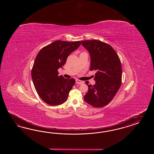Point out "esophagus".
Returning <instances> with one entry per match:
<instances>
[{
    "mask_svg": "<svg viewBox=\"0 0 154 154\" xmlns=\"http://www.w3.org/2000/svg\"><path fill=\"white\" fill-rule=\"evenodd\" d=\"M75 83L77 84H79V85H82V84H84V81H80L79 79H75Z\"/></svg>",
    "mask_w": 154,
    "mask_h": 154,
    "instance_id": "esophagus-1",
    "label": "esophagus"
}]
</instances>
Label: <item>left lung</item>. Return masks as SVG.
Returning <instances> with one entry per match:
<instances>
[{"label": "left lung", "mask_w": 154, "mask_h": 154, "mask_svg": "<svg viewBox=\"0 0 154 154\" xmlns=\"http://www.w3.org/2000/svg\"><path fill=\"white\" fill-rule=\"evenodd\" d=\"M90 56V70L97 71L94 85H88L84 100L94 107H102L112 100L120 88L122 79L121 61L110 45L98 40L81 41Z\"/></svg>", "instance_id": "1"}]
</instances>
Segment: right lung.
I'll use <instances>...</instances> for the list:
<instances>
[{
    "label": "right lung",
    "instance_id": "1",
    "mask_svg": "<svg viewBox=\"0 0 154 154\" xmlns=\"http://www.w3.org/2000/svg\"><path fill=\"white\" fill-rule=\"evenodd\" d=\"M80 45V41L59 40L38 52L32 70V78L38 94L47 104L57 106L66 101L75 79L59 76L57 70L63 68L68 56Z\"/></svg>",
    "mask_w": 154,
    "mask_h": 154
}]
</instances>
